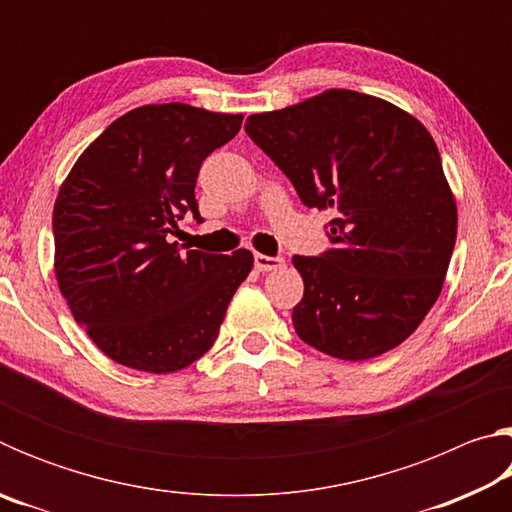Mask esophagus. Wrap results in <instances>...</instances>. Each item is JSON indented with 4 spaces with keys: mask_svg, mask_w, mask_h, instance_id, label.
Segmentation results:
<instances>
[{
    "mask_svg": "<svg viewBox=\"0 0 512 512\" xmlns=\"http://www.w3.org/2000/svg\"><path fill=\"white\" fill-rule=\"evenodd\" d=\"M284 266V259L282 257H268V255H255V268L257 271H280V268Z\"/></svg>",
    "mask_w": 512,
    "mask_h": 512,
    "instance_id": "1",
    "label": "esophagus"
}]
</instances>
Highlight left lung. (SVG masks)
Segmentation results:
<instances>
[{
  "instance_id": "obj_1",
  "label": "left lung",
  "mask_w": 512,
  "mask_h": 512,
  "mask_svg": "<svg viewBox=\"0 0 512 512\" xmlns=\"http://www.w3.org/2000/svg\"><path fill=\"white\" fill-rule=\"evenodd\" d=\"M246 133L296 187L332 210L320 257H293L305 296L293 327L311 348L345 361L393 350L443 291L458 212L438 146L409 112L354 90L246 119Z\"/></svg>"
}]
</instances>
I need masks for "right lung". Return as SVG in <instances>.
<instances>
[{"label":"right lung","mask_w":512,"mask_h":512,"mask_svg":"<svg viewBox=\"0 0 512 512\" xmlns=\"http://www.w3.org/2000/svg\"><path fill=\"white\" fill-rule=\"evenodd\" d=\"M244 115L187 103L135 108L103 131L60 185L54 268L74 320L121 366L167 375L212 348L253 253L183 250L176 237L198 169Z\"/></svg>","instance_id":"obj_1"}]
</instances>
